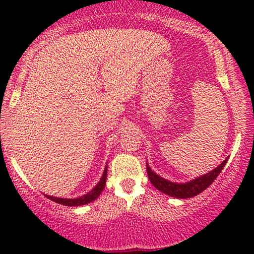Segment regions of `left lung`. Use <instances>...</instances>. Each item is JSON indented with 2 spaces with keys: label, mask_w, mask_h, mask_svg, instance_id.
<instances>
[{
  "label": "left lung",
  "mask_w": 254,
  "mask_h": 254,
  "mask_svg": "<svg viewBox=\"0 0 254 254\" xmlns=\"http://www.w3.org/2000/svg\"><path fill=\"white\" fill-rule=\"evenodd\" d=\"M228 158H225L223 162L221 163L217 168H215L213 171L206 173V175L197 177V178L190 180L187 183H173L170 180L163 178V177L158 176L150 169V166L147 163V173L149 179L152 185L161 192L165 193L166 195L178 197V199H187V197H193L203 192L207 187L211 185V183L217 178L220 172L223 170L224 165L227 164Z\"/></svg>",
  "instance_id": "left-lung-1"
}]
</instances>
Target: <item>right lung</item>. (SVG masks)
<instances>
[{
	"label": "right lung",
	"instance_id": "obj_1",
	"mask_svg": "<svg viewBox=\"0 0 254 254\" xmlns=\"http://www.w3.org/2000/svg\"><path fill=\"white\" fill-rule=\"evenodd\" d=\"M106 178H107V164L105 166V170H104L102 178H100L99 183L93 187V189L90 190L89 193L84 194V195L79 196V197H75V199H64V197H57L53 195H47L45 194V196L48 197V199L54 201V202L64 204V206H69V207H77V206H83V204L90 203L92 201H95L97 197L100 195V193L103 192L104 187L106 185Z\"/></svg>",
	"mask_w": 254,
	"mask_h": 254
}]
</instances>
